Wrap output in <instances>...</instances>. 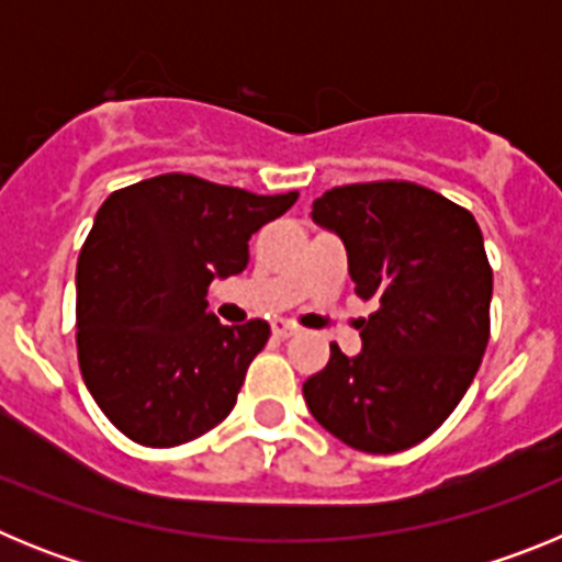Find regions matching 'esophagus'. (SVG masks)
Instances as JSON below:
<instances>
[{
  "mask_svg": "<svg viewBox=\"0 0 562 562\" xmlns=\"http://www.w3.org/2000/svg\"><path fill=\"white\" fill-rule=\"evenodd\" d=\"M295 326L290 324V321H284V317H278V321H272V335L276 337H290L295 335Z\"/></svg>",
  "mask_w": 562,
  "mask_h": 562,
  "instance_id": "obj_1",
  "label": "esophagus"
}]
</instances>
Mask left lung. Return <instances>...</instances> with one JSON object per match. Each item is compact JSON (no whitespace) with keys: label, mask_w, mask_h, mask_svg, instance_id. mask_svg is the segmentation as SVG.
Returning a JSON list of instances; mask_svg holds the SVG:
<instances>
[{"label":"left lung","mask_w":562,"mask_h":562,"mask_svg":"<svg viewBox=\"0 0 562 562\" xmlns=\"http://www.w3.org/2000/svg\"><path fill=\"white\" fill-rule=\"evenodd\" d=\"M312 222L349 256L355 292L374 301L360 355L331 342L304 400L362 453L428 439L467 394L490 340L493 270L473 213L414 182H362L312 202Z\"/></svg>","instance_id":"8db88e82"}]
</instances>
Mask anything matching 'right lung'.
<instances>
[{
	"label": "right lung",
	"instance_id": "obj_1",
	"mask_svg": "<svg viewBox=\"0 0 562 562\" xmlns=\"http://www.w3.org/2000/svg\"><path fill=\"white\" fill-rule=\"evenodd\" d=\"M295 200L162 173L103 202L78 256V362L128 439L173 448L231 414L270 326H222L207 286L245 270L252 233Z\"/></svg>",
	"mask_w": 562,
	"mask_h": 562
}]
</instances>
